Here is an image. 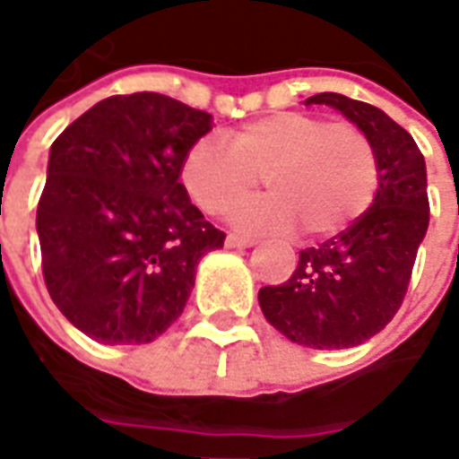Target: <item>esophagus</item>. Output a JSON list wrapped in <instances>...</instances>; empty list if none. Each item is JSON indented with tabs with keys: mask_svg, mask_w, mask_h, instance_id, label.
<instances>
[{
	"mask_svg": "<svg viewBox=\"0 0 459 459\" xmlns=\"http://www.w3.org/2000/svg\"><path fill=\"white\" fill-rule=\"evenodd\" d=\"M255 243H258L255 238H246V236L230 233L229 238H226V248H250V246H255Z\"/></svg>",
	"mask_w": 459,
	"mask_h": 459,
	"instance_id": "34e87169",
	"label": "esophagus"
}]
</instances>
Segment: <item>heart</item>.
<instances>
[{"instance_id": "1", "label": "heart", "mask_w": 459, "mask_h": 459, "mask_svg": "<svg viewBox=\"0 0 459 459\" xmlns=\"http://www.w3.org/2000/svg\"><path fill=\"white\" fill-rule=\"evenodd\" d=\"M181 184L209 216H226L255 191L270 194L233 216L258 233L302 229L327 238L349 229L374 204L381 167L371 137L349 122L307 113L260 117L226 137H201L181 160Z\"/></svg>"}]
</instances>
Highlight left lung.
<instances>
[{"instance_id": "8db88e82", "label": "left lung", "mask_w": 459, "mask_h": 459, "mask_svg": "<svg viewBox=\"0 0 459 459\" xmlns=\"http://www.w3.org/2000/svg\"><path fill=\"white\" fill-rule=\"evenodd\" d=\"M307 105H332L374 142L381 181L361 219L317 248L299 250L282 285L260 288L263 315L280 334L309 349L364 344L394 319L413 275L430 204L425 160L415 140L374 105L319 93Z\"/></svg>"}]
</instances>
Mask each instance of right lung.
I'll return each mask as SVG.
<instances>
[{
    "label": "right lung",
    "mask_w": 459,
    "mask_h": 459,
    "mask_svg": "<svg viewBox=\"0 0 459 459\" xmlns=\"http://www.w3.org/2000/svg\"><path fill=\"white\" fill-rule=\"evenodd\" d=\"M211 115L160 93L113 95L51 144L36 209L41 270L64 317L100 344H147L177 322L199 260L226 233L179 181Z\"/></svg>",
    "instance_id": "obj_1"
}]
</instances>
